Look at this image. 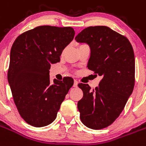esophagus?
<instances>
[{"label": "esophagus", "mask_w": 146, "mask_h": 146, "mask_svg": "<svg viewBox=\"0 0 146 146\" xmlns=\"http://www.w3.org/2000/svg\"><path fill=\"white\" fill-rule=\"evenodd\" d=\"M78 81H77V80H74V84H73V87H76L77 85H78Z\"/></svg>", "instance_id": "obj_1"}]
</instances>
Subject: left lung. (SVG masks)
Returning <instances> with one entry per match:
<instances>
[{
  "label": "left lung",
  "instance_id": "1",
  "mask_svg": "<svg viewBox=\"0 0 146 146\" xmlns=\"http://www.w3.org/2000/svg\"><path fill=\"white\" fill-rule=\"evenodd\" d=\"M75 40L90 47L87 68L102 78L92 90L87 84H78L83 91V98L78 102L81 120L90 129H102L119 117L132 93L133 48L126 36L104 26L86 28Z\"/></svg>",
  "mask_w": 146,
  "mask_h": 146
}]
</instances>
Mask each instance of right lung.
Wrapping results in <instances>:
<instances>
[{
  "label": "right lung",
  "instance_id": "1",
  "mask_svg": "<svg viewBox=\"0 0 146 146\" xmlns=\"http://www.w3.org/2000/svg\"><path fill=\"white\" fill-rule=\"evenodd\" d=\"M71 27L40 26L19 35L10 52L8 82L22 118L35 127L56 119L61 104L73 85L71 77L50 83V64L60 62L65 47L73 40Z\"/></svg>",
  "mask_w": 146,
  "mask_h": 146
}]
</instances>
